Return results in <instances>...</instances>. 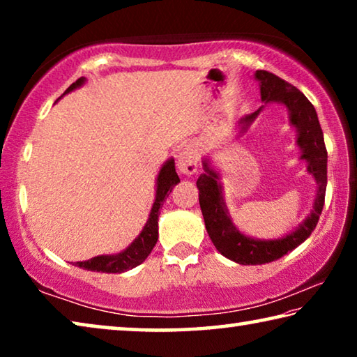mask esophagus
Listing matches in <instances>:
<instances>
[{"instance_id":"obj_1","label":"esophagus","mask_w":357,"mask_h":357,"mask_svg":"<svg viewBox=\"0 0 357 357\" xmlns=\"http://www.w3.org/2000/svg\"><path fill=\"white\" fill-rule=\"evenodd\" d=\"M198 159H200V153H198L197 144H184L178 155L179 172L184 174H193L198 170Z\"/></svg>"}]
</instances>
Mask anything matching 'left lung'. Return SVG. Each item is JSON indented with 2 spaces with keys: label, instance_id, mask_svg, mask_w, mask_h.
<instances>
[{
  "label": "left lung",
  "instance_id": "1",
  "mask_svg": "<svg viewBox=\"0 0 357 357\" xmlns=\"http://www.w3.org/2000/svg\"><path fill=\"white\" fill-rule=\"evenodd\" d=\"M253 78L258 82L263 105L257 112L238 121L239 134L249 130L253 121L259 116L266 105L280 104L285 107L288 123L296 129V146L301 151L299 159L307 162V173L315 179L317 193L310 214L291 231L274 239L253 238L241 231L233 223L225 200H223L222 174L215 170L208 157H204V173L198 178L197 187L200 190L198 197H200V208L206 231L215 249L223 257L245 266L275 261L304 243L317 227L324 204L326 185H328V153H326L323 130L315 107L298 88L271 72L257 70Z\"/></svg>",
  "mask_w": 357,
  "mask_h": 357
}]
</instances>
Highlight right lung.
Segmentation results:
<instances>
[{"label": "right lung", "mask_w": 357, "mask_h": 357, "mask_svg": "<svg viewBox=\"0 0 357 357\" xmlns=\"http://www.w3.org/2000/svg\"><path fill=\"white\" fill-rule=\"evenodd\" d=\"M86 82V78L80 77L75 83H72L70 86L66 89V94L74 91V89L80 88ZM179 183V176L176 173V168H174V159L170 157L164 165L160 167L159 174L155 178V197L153 208L149 211L148 220L144 223L143 229L140 234L132 241L129 247H126L124 250L118 253H113V255H99L91 259H86V261H77L75 266L86 271H94V273H108V274H121L126 273V271L137 268L138 264H142L144 259L153 250V247L157 243V238H159V214L160 208L164 204L165 198L170 195V192L174 185Z\"/></svg>", "instance_id": "add662e5"}]
</instances>
